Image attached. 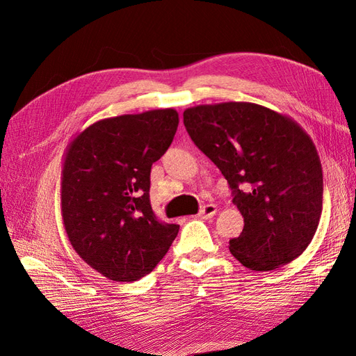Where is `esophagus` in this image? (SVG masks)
<instances>
[{"instance_id": "1", "label": "esophagus", "mask_w": 356, "mask_h": 356, "mask_svg": "<svg viewBox=\"0 0 356 356\" xmlns=\"http://www.w3.org/2000/svg\"><path fill=\"white\" fill-rule=\"evenodd\" d=\"M215 213H217V207H215V204H212V203H208V204H204V207L199 211V217L203 218V220H209V218L213 217Z\"/></svg>"}]
</instances>
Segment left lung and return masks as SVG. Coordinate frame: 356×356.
<instances>
[{"mask_svg": "<svg viewBox=\"0 0 356 356\" xmlns=\"http://www.w3.org/2000/svg\"><path fill=\"white\" fill-rule=\"evenodd\" d=\"M191 141L213 161L243 215L230 252L266 272L303 254L318 229L324 181L316 148L291 118L250 102L184 111Z\"/></svg>", "mask_w": 356, "mask_h": 356, "instance_id": "left-lung-1", "label": "left lung"}]
</instances>
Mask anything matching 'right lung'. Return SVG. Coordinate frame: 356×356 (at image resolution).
Masks as SVG:
<instances>
[{"label": "right lung", "mask_w": 356, "mask_h": 356, "mask_svg": "<svg viewBox=\"0 0 356 356\" xmlns=\"http://www.w3.org/2000/svg\"><path fill=\"white\" fill-rule=\"evenodd\" d=\"M172 108L96 122L68 147L62 217L83 260L115 282H134L159 264L179 225L157 218L149 202L152 166L174 141Z\"/></svg>", "instance_id": "right-lung-1"}]
</instances>
